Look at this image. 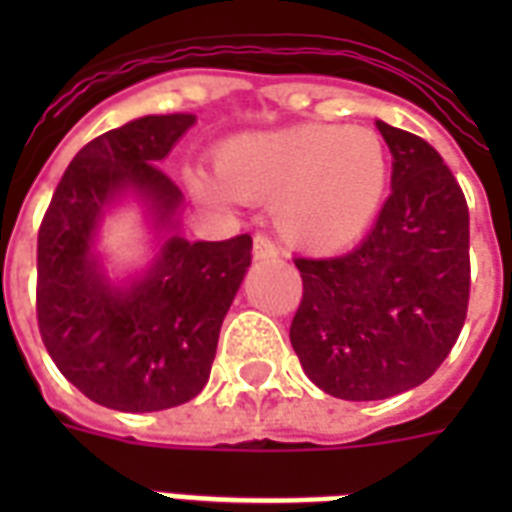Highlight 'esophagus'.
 <instances>
[{
  "instance_id": "esophagus-1",
  "label": "esophagus",
  "mask_w": 512,
  "mask_h": 512,
  "mask_svg": "<svg viewBox=\"0 0 512 512\" xmlns=\"http://www.w3.org/2000/svg\"><path fill=\"white\" fill-rule=\"evenodd\" d=\"M279 255V247L273 244L265 233H257L255 236V257L257 260H268V257Z\"/></svg>"
}]
</instances>
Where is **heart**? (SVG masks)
<instances>
[{
    "label": "heart",
    "mask_w": 512,
    "mask_h": 512,
    "mask_svg": "<svg viewBox=\"0 0 512 512\" xmlns=\"http://www.w3.org/2000/svg\"><path fill=\"white\" fill-rule=\"evenodd\" d=\"M223 188L199 180L207 196L273 199L281 236L332 252L353 244L380 212L388 151L377 132L342 124H295L228 140L217 151Z\"/></svg>",
    "instance_id": "heart-1"
}]
</instances>
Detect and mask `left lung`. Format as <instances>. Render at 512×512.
I'll list each match as a JSON object with an SVG mask.
<instances>
[{
    "mask_svg": "<svg viewBox=\"0 0 512 512\" xmlns=\"http://www.w3.org/2000/svg\"><path fill=\"white\" fill-rule=\"evenodd\" d=\"M393 154L372 233L340 257H295L303 300L289 340L303 372L345 401L428 380L460 337L470 297V215L428 140L377 122Z\"/></svg>",
    "mask_w": 512,
    "mask_h": 512,
    "instance_id": "left-lung-1",
    "label": "left lung"
}]
</instances>
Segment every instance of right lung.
Returning a JSON list of instances; mask_svg holds the SVG:
<instances>
[{
	"instance_id": "add662e5",
	"label": "right lung",
	"mask_w": 512,
	"mask_h": 512,
	"mask_svg": "<svg viewBox=\"0 0 512 512\" xmlns=\"http://www.w3.org/2000/svg\"><path fill=\"white\" fill-rule=\"evenodd\" d=\"M193 122V114L143 116L90 140L39 225V335L63 377L108 409L162 412L199 396L252 263L249 233L225 241L175 233L130 287H114L100 268V217L124 191L146 201L156 228L175 225L183 193L159 164Z\"/></svg>"
}]
</instances>
